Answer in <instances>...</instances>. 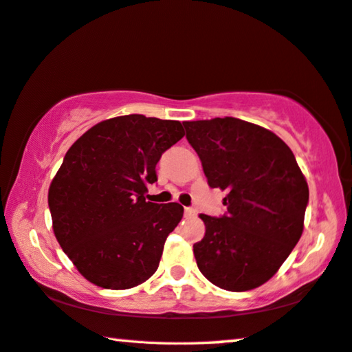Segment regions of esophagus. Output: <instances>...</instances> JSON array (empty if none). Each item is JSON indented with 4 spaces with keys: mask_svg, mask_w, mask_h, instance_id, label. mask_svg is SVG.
<instances>
[{
    "mask_svg": "<svg viewBox=\"0 0 352 352\" xmlns=\"http://www.w3.org/2000/svg\"><path fill=\"white\" fill-rule=\"evenodd\" d=\"M184 217H195V210L192 208H184Z\"/></svg>",
    "mask_w": 352,
    "mask_h": 352,
    "instance_id": "esophagus-1",
    "label": "esophagus"
}]
</instances>
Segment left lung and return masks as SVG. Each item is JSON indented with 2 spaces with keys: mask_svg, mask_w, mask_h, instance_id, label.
Returning a JSON list of instances; mask_svg holds the SVG:
<instances>
[{
  "mask_svg": "<svg viewBox=\"0 0 352 352\" xmlns=\"http://www.w3.org/2000/svg\"><path fill=\"white\" fill-rule=\"evenodd\" d=\"M210 188L228 190L226 214H201L194 245L210 283L241 292L267 282L302 237L309 189L292 151L276 133L239 118L184 121Z\"/></svg>",
  "mask_w": 352,
  "mask_h": 352,
  "instance_id": "8db88e82",
  "label": "left lung"
}]
</instances>
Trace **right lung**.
Here are the masks:
<instances>
[{
    "instance_id": "right-lung-1",
    "label": "right lung",
    "mask_w": 352,
    "mask_h": 352,
    "mask_svg": "<svg viewBox=\"0 0 352 352\" xmlns=\"http://www.w3.org/2000/svg\"><path fill=\"white\" fill-rule=\"evenodd\" d=\"M183 135L180 121L132 113L101 121L70 146L49 209L60 246L91 283L129 289L157 271L183 206L144 195L162 154Z\"/></svg>"
}]
</instances>
